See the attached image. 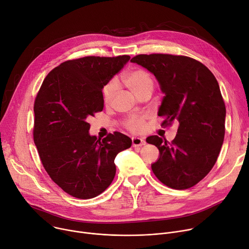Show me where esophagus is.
Masks as SVG:
<instances>
[{"label": "esophagus", "instance_id": "obj_1", "mask_svg": "<svg viewBox=\"0 0 249 249\" xmlns=\"http://www.w3.org/2000/svg\"><path fill=\"white\" fill-rule=\"evenodd\" d=\"M145 144H146V141L143 138H139V137H133L132 138L133 147H141Z\"/></svg>", "mask_w": 249, "mask_h": 249}]
</instances>
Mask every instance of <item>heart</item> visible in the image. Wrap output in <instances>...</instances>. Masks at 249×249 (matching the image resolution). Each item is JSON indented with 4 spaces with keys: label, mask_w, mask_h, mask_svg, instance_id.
<instances>
[{
    "label": "heart",
    "mask_w": 249,
    "mask_h": 249,
    "mask_svg": "<svg viewBox=\"0 0 249 249\" xmlns=\"http://www.w3.org/2000/svg\"><path fill=\"white\" fill-rule=\"evenodd\" d=\"M125 85L133 93L140 96L147 92H152L154 88V79L152 75L144 70H132L123 74ZM116 89L115 81L107 83L102 90V97L105 103H109L114 95ZM125 126L132 132H140L144 127V117L132 116L125 122Z\"/></svg>",
    "instance_id": "obj_1"
}]
</instances>
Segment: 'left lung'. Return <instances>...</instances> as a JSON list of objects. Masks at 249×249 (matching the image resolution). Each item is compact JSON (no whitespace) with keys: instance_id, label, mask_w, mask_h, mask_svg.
<instances>
[{"instance_id":"left-lung-1","label":"left lung","mask_w":249,"mask_h":249,"mask_svg":"<svg viewBox=\"0 0 249 249\" xmlns=\"http://www.w3.org/2000/svg\"><path fill=\"white\" fill-rule=\"evenodd\" d=\"M131 62L159 82L164 97L158 115L164 117L163 124L178 123L172 143L159 136L146 139L160 152L152 171L172 189L192 188L213 169L223 143L227 111L217 80L207 66L188 56L139 54Z\"/></svg>"}]
</instances>
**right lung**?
<instances>
[{
    "instance_id": "1",
    "label": "right lung",
    "mask_w": 249,
    "mask_h": 249,
    "mask_svg": "<svg viewBox=\"0 0 249 249\" xmlns=\"http://www.w3.org/2000/svg\"><path fill=\"white\" fill-rule=\"evenodd\" d=\"M129 55L67 60L44 78L34 112V140L41 163L65 193L82 199L103 193L115 177V157L132 140L115 132L102 140L89 134L87 120L102 111L103 87Z\"/></svg>"
}]
</instances>
